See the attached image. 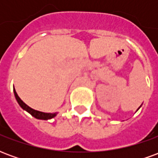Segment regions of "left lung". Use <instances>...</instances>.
I'll list each match as a JSON object with an SVG mask.
<instances>
[{
  "mask_svg": "<svg viewBox=\"0 0 158 158\" xmlns=\"http://www.w3.org/2000/svg\"><path fill=\"white\" fill-rule=\"evenodd\" d=\"M139 108H138V109H139Z\"/></svg>",
  "mask_w": 158,
  "mask_h": 158,
  "instance_id": "1",
  "label": "left lung"
}]
</instances>
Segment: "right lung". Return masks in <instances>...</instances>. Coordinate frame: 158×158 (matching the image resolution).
<instances>
[{
	"mask_svg": "<svg viewBox=\"0 0 158 158\" xmlns=\"http://www.w3.org/2000/svg\"><path fill=\"white\" fill-rule=\"evenodd\" d=\"M13 91H14V95H15V97L17 101H18V102L20 105V106L22 107L23 109L27 111L28 113H29L33 117H35V118L38 119H43V120H47V119H51L52 118H54V117L56 116V113H42V112H40V111H36V110L33 109L31 107H29L28 105H26L25 103L23 102L22 100L19 98V96H18V94L16 92L15 89H13Z\"/></svg>",
	"mask_w": 158,
	"mask_h": 158,
	"instance_id": "right-lung-1",
	"label": "right lung"
}]
</instances>
